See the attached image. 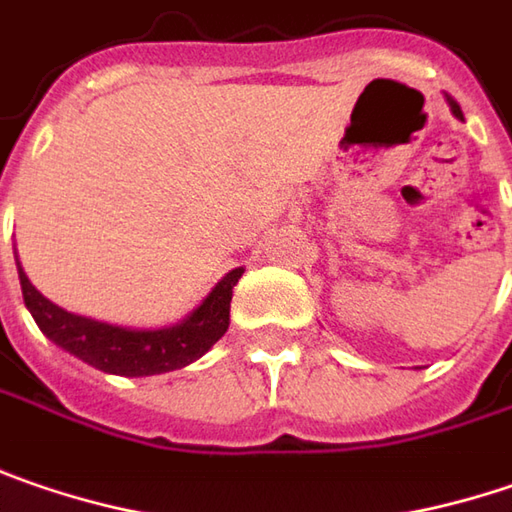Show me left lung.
I'll use <instances>...</instances> for the list:
<instances>
[{
  "mask_svg": "<svg viewBox=\"0 0 512 512\" xmlns=\"http://www.w3.org/2000/svg\"><path fill=\"white\" fill-rule=\"evenodd\" d=\"M450 108H453V114H456L458 120H461V108H458V102H456V100H450Z\"/></svg>",
  "mask_w": 512,
  "mask_h": 512,
  "instance_id": "8db88e82",
  "label": "left lung"
}]
</instances>
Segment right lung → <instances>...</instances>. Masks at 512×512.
Listing matches in <instances>:
<instances>
[{
    "label": "right lung",
    "mask_w": 512,
    "mask_h": 512,
    "mask_svg": "<svg viewBox=\"0 0 512 512\" xmlns=\"http://www.w3.org/2000/svg\"><path fill=\"white\" fill-rule=\"evenodd\" d=\"M16 269H19V283H22V298L31 309L36 326L56 346L77 355L79 361L111 375H125V378L171 372L206 355L229 329L232 289L243 275V269H232L209 292V298L177 326L125 329V326L82 318V315L59 309L56 303L36 292L34 283L22 272L19 260H16Z\"/></svg>",
    "instance_id": "obj_1"
}]
</instances>
